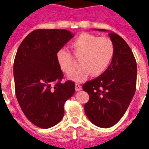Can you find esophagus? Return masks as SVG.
<instances>
[{"label": "esophagus", "instance_id": "obj_1", "mask_svg": "<svg viewBox=\"0 0 149 149\" xmlns=\"http://www.w3.org/2000/svg\"><path fill=\"white\" fill-rule=\"evenodd\" d=\"M82 89L81 86L79 84H75V90L77 91H81V90Z\"/></svg>", "mask_w": 149, "mask_h": 149}]
</instances>
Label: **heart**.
Listing matches in <instances>:
<instances>
[{
  "label": "heart",
  "mask_w": 149,
  "mask_h": 149,
  "mask_svg": "<svg viewBox=\"0 0 149 149\" xmlns=\"http://www.w3.org/2000/svg\"><path fill=\"white\" fill-rule=\"evenodd\" d=\"M74 55L79 59V68L68 77L74 82L85 80L89 74L97 77L107 69L113 58L115 47L108 37H99L88 33L80 34L71 43ZM60 69L66 74L72 72L74 68L69 52L60 49L56 54Z\"/></svg>",
  "instance_id": "b5f03b06"
}]
</instances>
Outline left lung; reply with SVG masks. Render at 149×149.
<instances>
[{
    "label": "left lung",
    "instance_id": "8db88e82",
    "mask_svg": "<svg viewBox=\"0 0 149 149\" xmlns=\"http://www.w3.org/2000/svg\"><path fill=\"white\" fill-rule=\"evenodd\" d=\"M94 29L109 33L115 52L107 69L83 85V90L90 97L84 111L95 126L110 128L123 117L133 98L137 65L132 50L123 38L106 29Z\"/></svg>",
    "mask_w": 149,
    "mask_h": 149
}]
</instances>
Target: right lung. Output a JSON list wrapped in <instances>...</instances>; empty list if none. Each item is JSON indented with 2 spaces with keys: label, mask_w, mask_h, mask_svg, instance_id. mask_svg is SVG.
I'll return each instance as SVG.
<instances>
[{
  "label": "right lung",
  "mask_w": 149,
  "mask_h": 149,
  "mask_svg": "<svg viewBox=\"0 0 149 149\" xmlns=\"http://www.w3.org/2000/svg\"><path fill=\"white\" fill-rule=\"evenodd\" d=\"M74 36L67 29H36L23 39L16 54L13 76L17 100L29 121L48 129L63 118L64 104L75 84L61 83L56 54Z\"/></svg>",
  "instance_id": "add662e5"
}]
</instances>
